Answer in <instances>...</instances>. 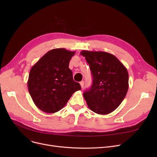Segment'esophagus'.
<instances>
[{
	"label": "esophagus",
	"instance_id": "esophagus-1",
	"mask_svg": "<svg viewBox=\"0 0 157 157\" xmlns=\"http://www.w3.org/2000/svg\"><path fill=\"white\" fill-rule=\"evenodd\" d=\"M80 85H81V88H83V86H84V81H81L80 82Z\"/></svg>",
	"mask_w": 157,
	"mask_h": 157
}]
</instances>
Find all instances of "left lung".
Returning a JSON list of instances; mask_svg holds the SVG:
<instances>
[{
  "label": "left lung",
  "instance_id": "8db88e82",
  "mask_svg": "<svg viewBox=\"0 0 157 157\" xmlns=\"http://www.w3.org/2000/svg\"><path fill=\"white\" fill-rule=\"evenodd\" d=\"M80 54L89 63L93 84L83 96L88 108L98 114H108L116 109L128 89V73L114 55L104 52L83 50Z\"/></svg>",
  "mask_w": 157,
  "mask_h": 157
}]
</instances>
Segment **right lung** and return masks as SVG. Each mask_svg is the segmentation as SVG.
<instances>
[{"label": "right lung", "mask_w": 157, "mask_h": 157, "mask_svg": "<svg viewBox=\"0 0 157 157\" xmlns=\"http://www.w3.org/2000/svg\"><path fill=\"white\" fill-rule=\"evenodd\" d=\"M75 53L64 48L53 49L32 67L27 86L33 101L40 110L46 113L60 111L72 95L81 90L69 68Z\"/></svg>", "instance_id": "right-lung-1"}]
</instances>
